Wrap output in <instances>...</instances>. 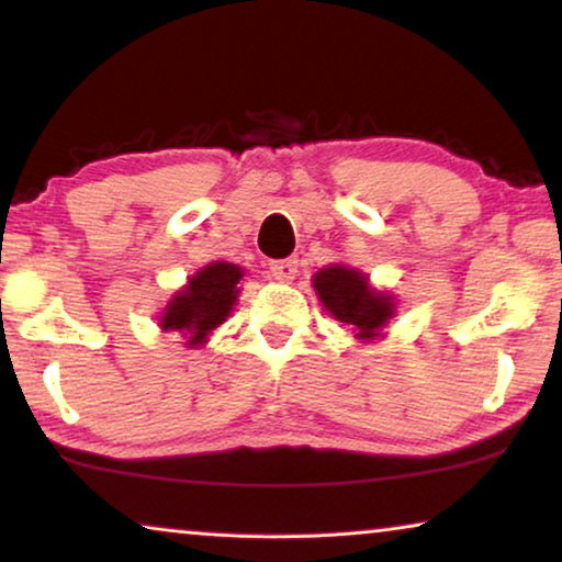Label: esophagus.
I'll return each mask as SVG.
<instances>
[{
    "instance_id": "34e87169",
    "label": "esophagus",
    "mask_w": 562,
    "mask_h": 562,
    "mask_svg": "<svg viewBox=\"0 0 562 562\" xmlns=\"http://www.w3.org/2000/svg\"><path fill=\"white\" fill-rule=\"evenodd\" d=\"M268 273H271L276 281H294L299 273V260L296 258L271 260V263H268Z\"/></svg>"
}]
</instances>
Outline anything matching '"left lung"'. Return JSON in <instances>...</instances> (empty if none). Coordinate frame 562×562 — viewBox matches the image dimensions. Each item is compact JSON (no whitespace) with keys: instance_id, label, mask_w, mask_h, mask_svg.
I'll use <instances>...</instances> for the list:
<instances>
[{"instance_id":"8db88e82","label":"left lung","mask_w":562,"mask_h":562,"mask_svg":"<svg viewBox=\"0 0 562 562\" xmlns=\"http://www.w3.org/2000/svg\"><path fill=\"white\" fill-rule=\"evenodd\" d=\"M312 286L329 317L342 322L360 342L386 337L383 329L396 317V299L379 291L358 268L333 263L312 276Z\"/></svg>"}]
</instances>
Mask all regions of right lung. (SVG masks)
Segmentation results:
<instances>
[{
    "label": "right lung",
    "mask_w": 562,
    "mask_h": 562,
    "mask_svg": "<svg viewBox=\"0 0 562 562\" xmlns=\"http://www.w3.org/2000/svg\"><path fill=\"white\" fill-rule=\"evenodd\" d=\"M245 268L227 260H212L168 299L158 317L160 333H179L183 345L199 350L210 335L233 314Z\"/></svg>",
    "instance_id": "1"
}]
</instances>
